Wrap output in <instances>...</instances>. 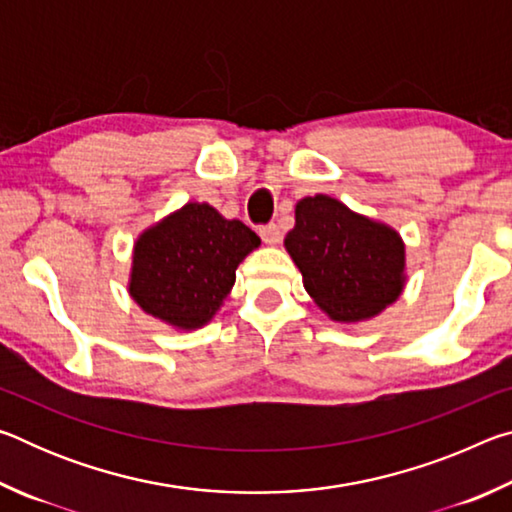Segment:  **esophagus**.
I'll return each instance as SVG.
<instances>
[{
    "label": "esophagus",
    "mask_w": 512,
    "mask_h": 512,
    "mask_svg": "<svg viewBox=\"0 0 512 512\" xmlns=\"http://www.w3.org/2000/svg\"><path fill=\"white\" fill-rule=\"evenodd\" d=\"M259 237H262L264 244H268V246H275V244H280L282 232H280V228H277L275 223H268V225H264L262 230H259Z\"/></svg>",
    "instance_id": "esophagus-1"
}]
</instances>
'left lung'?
<instances>
[{
  "label": "left lung",
  "mask_w": 512,
  "mask_h": 512,
  "mask_svg": "<svg viewBox=\"0 0 512 512\" xmlns=\"http://www.w3.org/2000/svg\"><path fill=\"white\" fill-rule=\"evenodd\" d=\"M284 248L300 268L305 291L334 323L375 318L404 291L406 246L400 232L350 210L339 198H300Z\"/></svg>",
  "instance_id": "obj_1"
}]
</instances>
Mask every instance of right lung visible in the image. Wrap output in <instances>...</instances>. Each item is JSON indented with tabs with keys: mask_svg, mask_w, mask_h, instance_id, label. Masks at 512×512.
<instances>
[{
	"mask_svg": "<svg viewBox=\"0 0 512 512\" xmlns=\"http://www.w3.org/2000/svg\"><path fill=\"white\" fill-rule=\"evenodd\" d=\"M259 237L210 203L189 201L140 232L128 293L146 314L178 332L205 327L235 287L237 266Z\"/></svg>",
	"mask_w": 512,
	"mask_h": 512,
	"instance_id": "right-lung-1",
	"label": "right lung"
}]
</instances>
